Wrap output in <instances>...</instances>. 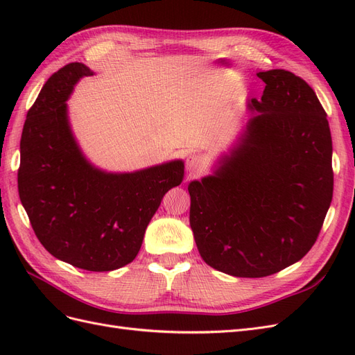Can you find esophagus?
<instances>
[{
  "label": "esophagus",
  "mask_w": 355,
  "mask_h": 355,
  "mask_svg": "<svg viewBox=\"0 0 355 355\" xmlns=\"http://www.w3.org/2000/svg\"><path fill=\"white\" fill-rule=\"evenodd\" d=\"M201 158L197 154H189L187 158V168L191 175H197L201 171Z\"/></svg>",
  "instance_id": "34e87169"
}]
</instances>
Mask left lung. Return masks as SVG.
I'll return each instance as SVG.
<instances>
[{
    "instance_id": "left-lung-1",
    "label": "left lung",
    "mask_w": 355,
    "mask_h": 355,
    "mask_svg": "<svg viewBox=\"0 0 355 355\" xmlns=\"http://www.w3.org/2000/svg\"><path fill=\"white\" fill-rule=\"evenodd\" d=\"M262 98L237 141L192 180L189 225L202 261L261 278L314 245L333 196L331 136L314 90L284 69L257 72Z\"/></svg>"
}]
</instances>
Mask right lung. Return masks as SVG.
I'll return each mask as SVG.
<instances>
[{
	"label": "right lung",
	"mask_w": 355,
	"mask_h": 355,
	"mask_svg": "<svg viewBox=\"0 0 355 355\" xmlns=\"http://www.w3.org/2000/svg\"><path fill=\"white\" fill-rule=\"evenodd\" d=\"M94 72L63 67L44 84L20 139L17 187L40 243L59 261L103 272L137 256L166 192L182 184L185 164L171 159L136 171H106L84 155L68 103L75 84Z\"/></svg>",
	"instance_id": "obj_1"
}]
</instances>
